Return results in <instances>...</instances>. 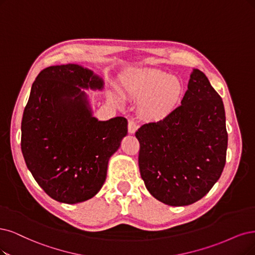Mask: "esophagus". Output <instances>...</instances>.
Returning <instances> with one entry per match:
<instances>
[{"label":"esophagus","mask_w":255,"mask_h":255,"mask_svg":"<svg viewBox=\"0 0 255 255\" xmlns=\"http://www.w3.org/2000/svg\"><path fill=\"white\" fill-rule=\"evenodd\" d=\"M137 128H138V125L136 124V122H134V121H129V123H128V131H129V133H134L135 131L137 130Z\"/></svg>","instance_id":"esophagus-1"}]
</instances>
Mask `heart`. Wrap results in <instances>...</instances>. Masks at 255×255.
<instances>
[{
  "label": "heart",
  "instance_id": "b5f03b06",
  "mask_svg": "<svg viewBox=\"0 0 255 255\" xmlns=\"http://www.w3.org/2000/svg\"><path fill=\"white\" fill-rule=\"evenodd\" d=\"M130 98L144 100L142 111L150 119H158L172 110L183 96L182 81L159 69L137 71L125 82Z\"/></svg>",
  "mask_w": 255,
  "mask_h": 255
}]
</instances>
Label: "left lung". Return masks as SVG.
Returning <instances> with one entry per match:
<instances>
[{
	"label": "left lung",
	"instance_id": "obj_1",
	"mask_svg": "<svg viewBox=\"0 0 255 255\" xmlns=\"http://www.w3.org/2000/svg\"><path fill=\"white\" fill-rule=\"evenodd\" d=\"M138 167L148 191L170 206L201 200L226 164L228 133L223 100L204 72L194 69L182 105L135 133Z\"/></svg>",
	"mask_w": 255,
	"mask_h": 255
}]
</instances>
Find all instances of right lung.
I'll return each instance as SVG.
<instances>
[{
  "label": "right lung",
  "instance_id": "obj_1",
  "mask_svg": "<svg viewBox=\"0 0 255 255\" xmlns=\"http://www.w3.org/2000/svg\"><path fill=\"white\" fill-rule=\"evenodd\" d=\"M80 87L101 89L103 81L75 64L43 69L32 84L21 126L27 168L51 199L67 204L100 191L109 158L127 134L125 118H93Z\"/></svg>",
  "mask_w": 255,
  "mask_h": 255
}]
</instances>
